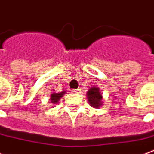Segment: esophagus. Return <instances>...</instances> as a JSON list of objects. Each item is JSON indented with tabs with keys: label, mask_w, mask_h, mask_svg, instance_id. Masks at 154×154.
<instances>
[{
	"label": "esophagus",
	"mask_w": 154,
	"mask_h": 154,
	"mask_svg": "<svg viewBox=\"0 0 154 154\" xmlns=\"http://www.w3.org/2000/svg\"><path fill=\"white\" fill-rule=\"evenodd\" d=\"M72 93H80V89H72Z\"/></svg>",
	"instance_id": "34e87169"
}]
</instances>
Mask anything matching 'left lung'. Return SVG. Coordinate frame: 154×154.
<instances>
[{
  "label": "left lung",
  "instance_id": "obj_1",
  "mask_svg": "<svg viewBox=\"0 0 154 154\" xmlns=\"http://www.w3.org/2000/svg\"><path fill=\"white\" fill-rule=\"evenodd\" d=\"M89 104L93 107H99L102 105L103 97L97 87H92L87 92Z\"/></svg>",
  "mask_w": 154,
  "mask_h": 154
}]
</instances>
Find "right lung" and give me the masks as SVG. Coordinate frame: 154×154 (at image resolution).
<instances>
[{
	"label": "right lung",
	"instance_id": "add662e5",
	"mask_svg": "<svg viewBox=\"0 0 154 154\" xmlns=\"http://www.w3.org/2000/svg\"><path fill=\"white\" fill-rule=\"evenodd\" d=\"M64 94H65V92H59V93H57V92L52 93L51 97V102L52 103H54V104L55 103H57L59 101V99H60V98H61Z\"/></svg>",
	"mask_w": 154,
	"mask_h": 154
}]
</instances>
